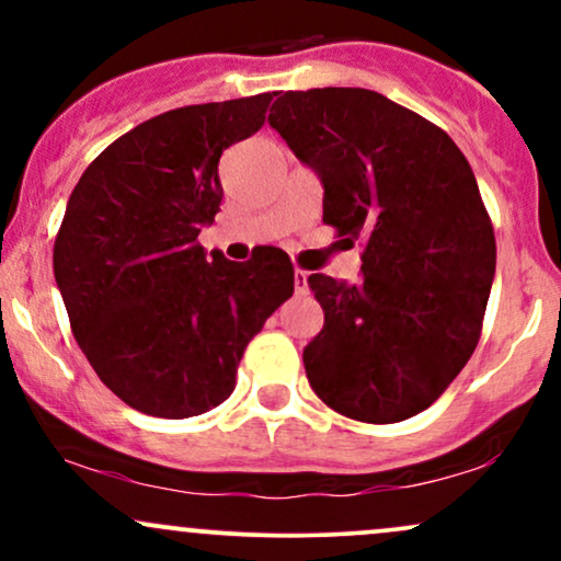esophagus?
<instances>
[{
	"mask_svg": "<svg viewBox=\"0 0 561 561\" xmlns=\"http://www.w3.org/2000/svg\"><path fill=\"white\" fill-rule=\"evenodd\" d=\"M306 287H308V272L298 268V272H295V289H298V293H306Z\"/></svg>",
	"mask_w": 561,
	"mask_h": 561,
	"instance_id": "esophagus-1",
	"label": "esophagus"
}]
</instances>
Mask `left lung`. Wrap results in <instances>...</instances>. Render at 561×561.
I'll return each instance as SVG.
<instances>
[{
  "label": "left lung",
  "instance_id": "8db88e82",
  "mask_svg": "<svg viewBox=\"0 0 561 561\" xmlns=\"http://www.w3.org/2000/svg\"><path fill=\"white\" fill-rule=\"evenodd\" d=\"M268 124L324 186V224L362 240V282L308 276L324 327L302 351L337 414L392 424L433 405L474 353L493 224L443 128L371 89L276 94Z\"/></svg>",
  "mask_w": 561,
  "mask_h": 561
}]
</instances>
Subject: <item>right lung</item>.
<instances>
[{"label": "right lung", "mask_w": 561, "mask_h": 561, "mask_svg": "<svg viewBox=\"0 0 561 561\" xmlns=\"http://www.w3.org/2000/svg\"><path fill=\"white\" fill-rule=\"evenodd\" d=\"M272 94L186 105L96 156L55 237V279L96 377L150 416L186 420L231 396L250 340L295 289L279 248L205 259L218 160L266 121Z\"/></svg>", "instance_id": "1"}]
</instances>
